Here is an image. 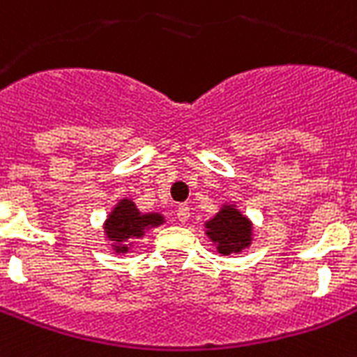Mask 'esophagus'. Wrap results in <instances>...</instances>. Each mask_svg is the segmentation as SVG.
I'll return each mask as SVG.
<instances>
[{
	"instance_id": "1",
	"label": "esophagus",
	"mask_w": 357,
	"mask_h": 357,
	"mask_svg": "<svg viewBox=\"0 0 357 357\" xmlns=\"http://www.w3.org/2000/svg\"><path fill=\"white\" fill-rule=\"evenodd\" d=\"M176 214H178V220L181 224H187L188 218H190V207H187V205H179Z\"/></svg>"
}]
</instances>
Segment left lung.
<instances>
[{
  "label": "left lung",
  "instance_id": "left-lung-1",
  "mask_svg": "<svg viewBox=\"0 0 357 357\" xmlns=\"http://www.w3.org/2000/svg\"><path fill=\"white\" fill-rule=\"evenodd\" d=\"M205 234L220 255L240 253L253 242V222L240 213L236 204H224L213 218L205 222Z\"/></svg>",
  "mask_w": 357,
  "mask_h": 357
}]
</instances>
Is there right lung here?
Segmentation results:
<instances>
[{"label":"right lung","instance_id":"1","mask_svg":"<svg viewBox=\"0 0 357 357\" xmlns=\"http://www.w3.org/2000/svg\"><path fill=\"white\" fill-rule=\"evenodd\" d=\"M165 224L161 213H141L132 198H121L104 220V238L109 240L112 251L128 253L133 242L143 238L144 233Z\"/></svg>","mask_w":357,"mask_h":357}]
</instances>
